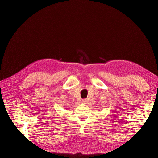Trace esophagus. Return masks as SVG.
<instances>
[{"label":"esophagus","instance_id":"34e87169","mask_svg":"<svg viewBox=\"0 0 158 158\" xmlns=\"http://www.w3.org/2000/svg\"><path fill=\"white\" fill-rule=\"evenodd\" d=\"M82 103L86 104L87 103V100H86V99H83V100H82Z\"/></svg>","mask_w":158,"mask_h":158}]
</instances>
